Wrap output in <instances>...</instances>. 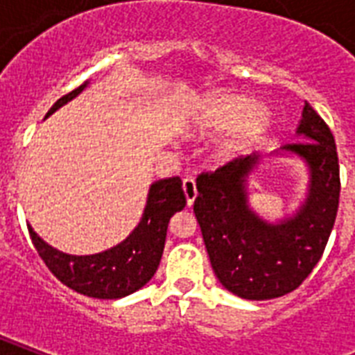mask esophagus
I'll return each instance as SVG.
<instances>
[{
    "label": "esophagus",
    "mask_w": 355,
    "mask_h": 355,
    "mask_svg": "<svg viewBox=\"0 0 355 355\" xmlns=\"http://www.w3.org/2000/svg\"><path fill=\"white\" fill-rule=\"evenodd\" d=\"M182 189H184V195H186V202H188V206L191 208L195 199H197V186H195L193 178H186L182 184Z\"/></svg>",
    "instance_id": "esophagus-1"
}]
</instances>
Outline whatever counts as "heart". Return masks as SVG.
<instances>
[{
  "mask_svg": "<svg viewBox=\"0 0 355 355\" xmlns=\"http://www.w3.org/2000/svg\"><path fill=\"white\" fill-rule=\"evenodd\" d=\"M193 125L205 136L228 132L216 147L217 158L228 162L248 155L265 138L272 127V112L252 97L216 92L200 101Z\"/></svg>",
  "mask_w": 355,
  "mask_h": 355,
  "instance_id": "1",
  "label": "heart"
}]
</instances>
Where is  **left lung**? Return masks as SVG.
Here are the masks:
<instances>
[{
	"mask_svg": "<svg viewBox=\"0 0 355 355\" xmlns=\"http://www.w3.org/2000/svg\"><path fill=\"white\" fill-rule=\"evenodd\" d=\"M306 141L282 147L309 167L304 205L278 225L248 208L247 178L259 162L256 153L197 177L193 211L214 272L223 286L247 300H269L295 291L319 263L339 208V158L324 119L304 105L297 128Z\"/></svg>",
	"mask_w": 355,
	"mask_h": 355,
	"instance_id": "1",
	"label": "left lung"
}]
</instances>
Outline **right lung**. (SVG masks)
<instances>
[{
	"mask_svg": "<svg viewBox=\"0 0 355 355\" xmlns=\"http://www.w3.org/2000/svg\"><path fill=\"white\" fill-rule=\"evenodd\" d=\"M86 85L88 83L60 97L47 116L79 96ZM184 206L186 197L180 177L150 184L144 216L132 234L116 247L90 256L60 252L38 237L31 225L27 228L38 256L64 286L86 297L114 300L138 291L155 276L166 245L169 221L177 211L184 210Z\"/></svg>",
	"mask_w": 355,
	"mask_h": 355,
	"instance_id": "add662e5",
	"label": "right lung"
}]
</instances>
